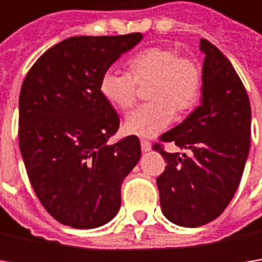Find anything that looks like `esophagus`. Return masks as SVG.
Here are the masks:
<instances>
[{"label": "esophagus", "instance_id": "34e87169", "mask_svg": "<svg viewBox=\"0 0 262 262\" xmlns=\"http://www.w3.org/2000/svg\"><path fill=\"white\" fill-rule=\"evenodd\" d=\"M140 143H141V150H143L144 153H146V151H148V150L151 148V144H150V141H147V140H141Z\"/></svg>", "mask_w": 262, "mask_h": 262}]
</instances>
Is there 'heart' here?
I'll list each match as a JSON object with an SVG mask.
<instances>
[{"label": "heart", "mask_w": 262, "mask_h": 262, "mask_svg": "<svg viewBox=\"0 0 262 262\" xmlns=\"http://www.w3.org/2000/svg\"><path fill=\"white\" fill-rule=\"evenodd\" d=\"M148 84V103L126 116V133L153 137L166 128L173 115L184 116L196 105L203 89V70L189 56L169 46H153L128 61V73L107 70L100 78V93L116 109L126 112L138 100V87Z\"/></svg>", "instance_id": "1"}]
</instances>
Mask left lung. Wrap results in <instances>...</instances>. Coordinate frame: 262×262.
Here are the masks:
<instances>
[{"label":"left lung","instance_id":"obj_1","mask_svg":"<svg viewBox=\"0 0 262 262\" xmlns=\"http://www.w3.org/2000/svg\"><path fill=\"white\" fill-rule=\"evenodd\" d=\"M203 100L185 121L159 137L153 150L167 165L157 176L160 207L172 223L198 227L213 222L236 192L251 146V106L233 66L207 39ZM163 142L191 151L167 154Z\"/></svg>","mask_w":262,"mask_h":262}]
</instances>
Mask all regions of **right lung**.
<instances>
[{
	"mask_svg": "<svg viewBox=\"0 0 262 262\" xmlns=\"http://www.w3.org/2000/svg\"><path fill=\"white\" fill-rule=\"evenodd\" d=\"M143 39L74 36L49 48L29 70L18 99V146L45 210L66 226L93 229L121 207L122 181L141 156L129 136L107 146L119 116L100 93V78Z\"/></svg>",
	"mask_w": 262,
	"mask_h": 262,
	"instance_id": "1",
	"label": "right lung"
}]
</instances>
